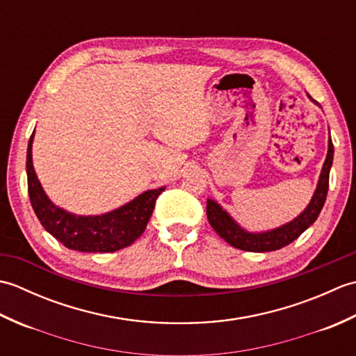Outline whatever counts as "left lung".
I'll return each instance as SVG.
<instances>
[{"label":"left lung","instance_id":"obj_1","mask_svg":"<svg viewBox=\"0 0 356 356\" xmlns=\"http://www.w3.org/2000/svg\"><path fill=\"white\" fill-rule=\"evenodd\" d=\"M332 162H334V143H332V139L329 136L327 156L323 165L316 190L303 213L295 217L289 223H286L283 226H280V228L270 229V231L249 232L241 228V226L234 220V218L226 213V211L218 205L217 202H214L213 199H208L207 216H208L209 225L213 226L214 231L225 241H228V243L234 248L241 249V251L269 252V251H277V249L284 248L286 245L292 243L293 240H297L301 234H303L309 226L316 220V217L320 216L321 209L324 207V202H326V197H327L329 172H330Z\"/></svg>","mask_w":356,"mask_h":356}]
</instances>
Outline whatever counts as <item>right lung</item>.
Instances as JSON below:
<instances>
[{
	"instance_id": "add662e5",
	"label": "right lung",
	"mask_w": 356,
	"mask_h": 356,
	"mask_svg": "<svg viewBox=\"0 0 356 356\" xmlns=\"http://www.w3.org/2000/svg\"><path fill=\"white\" fill-rule=\"evenodd\" d=\"M27 147V186L32 208L44 229L58 241L81 252H115L134 243L145 231L148 220L165 186L139 194L124 207L101 216H78L56 207L44 193L32 162V143Z\"/></svg>"
}]
</instances>
